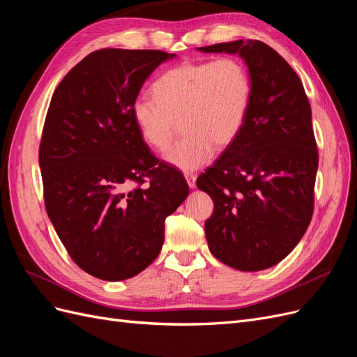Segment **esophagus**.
Segmentation results:
<instances>
[{"mask_svg": "<svg viewBox=\"0 0 357 357\" xmlns=\"http://www.w3.org/2000/svg\"><path fill=\"white\" fill-rule=\"evenodd\" d=\"M185 178L188 181V185L190 189H195L197 188V176L195 174H190V172H186Z\"/></svg>", "mask_w": 357, "mask_h": 357, "instance_id": "1", "label": "esophagus"}]
</instances>
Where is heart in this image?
I'll list each match as a JSON object with an SVG mask.
<instances>
[{
    "instance_id": "1",
    "label": "heart",
    "mask_w": 357,
    "mask_h": 357,
    "mask_svg": "<svg viewBox=\"0 0 357 357\" xmlns=\"http://www.w3.org/2000/svg\"><path fill=\"white\" fill-rule=\"evenodd\" d=\"M153 95H139L132 104L139 134L150 147L165 150L180 121L185 135L165 159L181 171H197L211 160L214 144L226 147L241 134L253 80L236 58L185 62L160 75Z\"/></svg>"
}]
</instances>
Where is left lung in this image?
Wrapping results in <instances>:
<instances>
[{
    "label": "left lung",
    "mask_w": 357,
    "mask_h": 357,
    "mask_svg": "<svg viewBox=\"0 0 357 357\" xmlns=\"http://www.w3.org/2000/svg\"><path fill=\"white\" fill-rule=\"evenodd\" d=\"M199 50L238 53L253 80L241 134L197 180L214 202L205 236L225 265L261 271L294 250L312 218L319 152L311 107L298 74L265 43Z\"/></svg>",
    "instance_id": "8db88e82"
}]
</instances>
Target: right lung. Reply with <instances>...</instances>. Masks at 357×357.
I'll return each mask as SVG.
<instances>
[{"label": "right lung", "mask_w": 357, "mask_h": 357, "mask_svg": "<svg viewBox=\"0 0 357 357\" xmlns=\"http://www.w3.org/2000/svg\"><path fill=\"white\" fill-rule=\"evenodd\" d=\"M162 50L101 49L52 96L38 160L49 219L73 261L107 282L139 274L158 257L165 219L189 195L183 174L159 160L132 117Z\"/></svg>", "instance_id": "add662e5"}]
</instances>
